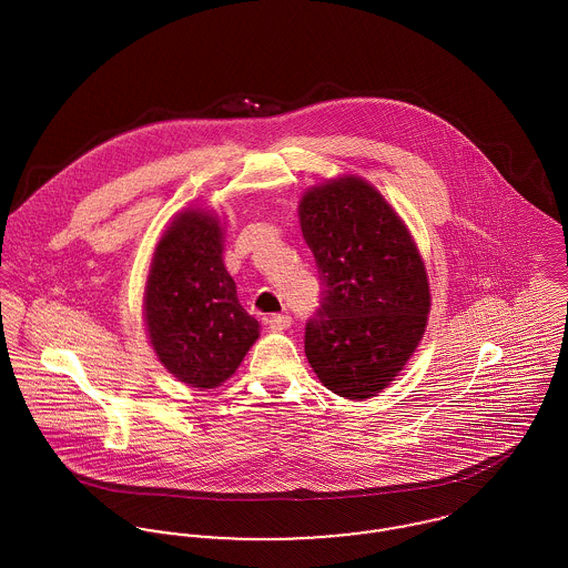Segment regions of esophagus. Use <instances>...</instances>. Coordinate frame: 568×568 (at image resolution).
I'll list each match as a JSON object with an SVG mask.
<instances>
[{"label":"esophagus","mask_w":568,"mask_h":568,"mask_svg":"<svg viewBox=\"0 0 568 568\" xmlns=\"http://www.w3.org/2000/svg\"><path fill=\"white\" fill-rule=\"evenodd\" d=\"M268 325L273 329H286L291 325V317L288 315H271L268 317Z\"/></svg>","instance_id":"esophagus-1"}]
</instances>
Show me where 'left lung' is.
I'll use <instances>...</instances> for the list:
<instances>
[{"label":"left lung","instance_id":"1","mask_svg":"<svg viewBox=\"0 0 568 568\" xmlns=\"http://www.w3.org/2000/svg\"><path fill=\"white\" fill-rule=\"evenodd\" d=\"M300 221L322 280L306 356L329 392L372 398L398 376L424 334V262L398 214L358 176L306 192Z\"/></svg>","mask_w":568,"mask_h":568}]
</instances>
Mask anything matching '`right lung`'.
Wrapping results in <instances>:
<instances>
[{
	"label": "right lung",
	"instance_id": "add662e5",
	"mask_svg": "<svg viewBox=\"0 0 568 568\" xmlns=\"http://www.w3.org/2000/svg\"><path fill=\"white\" fill-rule=\"evenodd\" d=\"M144 311L153 349L181 383L212 389L239 369L260 325L239 302L214 216L190 210L165 230Z\"/></svg>",
	"mask_w": 568,
	"mask_h": 568
}]
</instances>
